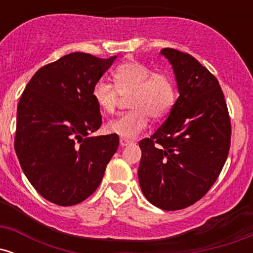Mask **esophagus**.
I'll return each instance as SVG.
<instances>
[{
  "instance_id": "obj_1",
  "label": "esophagus",
  "mask_w": 253,
  "mask_h": 253,
  "mask_svg": "<svg viewBox=\"0 0 253 253\" xmlns=\"http://www.w3.org/2000/svg\"><path fill=\"white\" fill-rule=\"evenodd\" d=\"M132 141L129 140V139H126V138H120V145L121 146H127V145H129Z\"/></svg>"
}]
</instances>
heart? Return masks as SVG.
I'll return each instance as SVG.
<instances>
[{
	"label": "heart",
	"instance_id": "obj_1",
	"mask_svg": "<svg viewBox=\"0 0 253 253\" xmlns=\"http://www.w3.org/2000/svg\"><path fill=\"white\" fill-rule=\"evenodd\" d=\"M112 78L113 84L104 80L94 84L92 100L103 114H113L121 96H128L127 106L130 110L106 125L109 133L126 139L134 138L146 128L150 117L161 120L175 106L176 83L167 72H152L145 64L129 60L120 64L112 72Z\"/></svg>",
	"mask_w": 253,
	"mask_h": 253
}]
</instances>
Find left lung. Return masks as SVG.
I'll return each mask as SVG.
<instances>
[{"label":"left lung","mask_w":253,"mask_h":253,"mask_svg":"<svg viewBox=\"0 0 253 253\" xmlns=\"http://www.w3.org/2000/svg\"><path fill=\"white\" fill-rule=\"evenodd\" d=\"M179 96L169 117L139 143L141 191L164 211L202 199L221 172L231 146V119L216 77L190 54L163 48Z\"/></svg>","instance_id":"1"}]
</instances>
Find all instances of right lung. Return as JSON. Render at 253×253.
<instances>
[{"mask_svg":"<svg viewBox=\"0 0 253 253\" xmlns=\"http://www.w3.org/2000/svg\"><path fill=\"white\" fill-rule=\"evenodd\" d=\"M115 58L66 54L40 68L20 97L14 147L26 177L47 201L66 207L88 199L117 152L118 134L89 136L102 125L92 86Z\"/></svg>","mask_w":253,"mask_h":253,"instance_id":"right-lung-1","label":"right lung"}]
</instances>
